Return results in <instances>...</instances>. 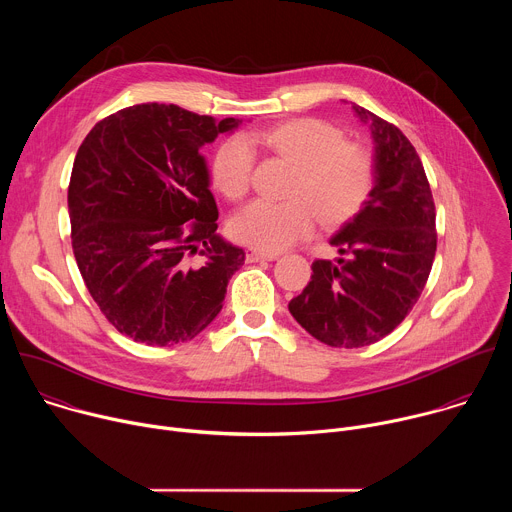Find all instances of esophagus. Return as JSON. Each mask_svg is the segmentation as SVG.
I'll return each instance as SVG.
<instances>
[{"label": "esophagus", "mask_w": 512, "mask_h": 512, "mask_svg": "<svg viewBox=\"0 0 512 512\" xmlns=\"http://www.w3.org/2000/svg\"><path fill=\"white\" fill-rule=\"evenodd\" d=\"M245 259H247V263H257V261H273V259H277V257H275V255L261 253V251H257V249H247Z\"/></svg>", "instance_id": "34e87169"}]
</instances>
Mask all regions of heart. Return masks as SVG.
<instances>
[{
  "instance_id": "1",
  "label": "heart",
  "mask_w": 512,
  "mask_h": 512,
  "mask_svg": "<svg viewBox=\"0 0 512 512\" xmlns=\"http://www.w3.org/2000/svg\"><path fill=\"white\" fill-rule=\"evenodd\" d=\"M261 145L294 166L285 202L255 200L233 221L235 237L259 251L279 253L308 237L314 218L336 227L360 210L375 184V158L369 148L344 141L338 127L320 119H291L231 137L216 150L212 182L229 200L247 196L253 178V148Z\"/></svg>"
}]
</instances>
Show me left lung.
I'll use <instances>...</instances> for the list:
<instances>
[{"label": "left lung", "mask_w": 512, "mask_h": 512, "mask_svg": "<svg viewBox=\"0 0 512 512\" xmlns=\"http://www.w3.org/2000/svg\"><path fill=\"white\" fill-rule=\"evenodd\" d=\"M375 141V184L332 239L336 263H312V279L289 312L316 340L358 348L391 334L419 300L437 233L435 204L423 164L393 123L352 105Z\"/></svg>", "instance_id": "left-lung-1"}]
</instances>
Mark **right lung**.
Wrapping results in <instances>:
<instances>
[{"instance_id":"1","label":"right lung","mask_w":512,"mask_h":512,"mask_svg":"<svg viewBox=\"0 0 512 512\" xmlns=\"http://www.w3.org/2000/svg\"><path fill=\"white\" fill-rule=\"evenodd\" d=\"M241 119L141 103L99 121L72 166V251L89 294L125 336L192 340L223 310L245 251L216 235L200 148Z\"/></svg>"}]
</instances>
